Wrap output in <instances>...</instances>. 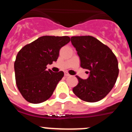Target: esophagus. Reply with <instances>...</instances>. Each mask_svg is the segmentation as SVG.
Instances as JSON below:
<instances>
[{"label":"esophagus","mask_w":132,"mask_h":132,"mask_svg":"<svg viewBox=\"0 0 132 132\" xmlns=\"http://www.w3.org/2000/svg\"><path fill=\"white\" fill-rule=\"evenodd\" d=\"M65 77H69L70 76V75L67 72H65Z\"/></svg>","instance_id":"esophagus-1"}]
</instances>
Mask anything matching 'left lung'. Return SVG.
Masks as SVG:
<instances>
[{
	"label": "left lung",
	"mask_w": 132,
	"mask_h": 132,
	"mask_svg": "<svg viewBox=\"0 0 132 132\" xmlns=\"http://www.w3.org/2000/svg\"><path fill=\"white\" fill-rule=\"evenodd\" d=\"M80 57V67L88 71L89 77L82 79L73 88L74 94L84 101L95 102L105 97L112 89L118 76V63L110 49L90 36L71 38Z\"/></svg>",
	"instance_id": "left-lung-1"
}]
</instances>
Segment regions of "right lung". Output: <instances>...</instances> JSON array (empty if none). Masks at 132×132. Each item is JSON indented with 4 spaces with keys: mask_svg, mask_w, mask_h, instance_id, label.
<instances>
[{
    "mask_svg": "<svg viewBox=\"0 0 132 132\" xmlns=\"http://www.w3.org/2000/svg\"><path fill=\"white\" fill-rule=\"evenodd\" d=\"M69 42L68 36H44L20 50L14 62L15 78L28 102L38 104L51 97L64 73L46 71V66L57 61L60 49Z\"/></svg>",
    "mask_w": 132,
    "mask_h": 132,
    "instance_id": "right-lung-1",
    "label": "right lung"
}]
</instances>
